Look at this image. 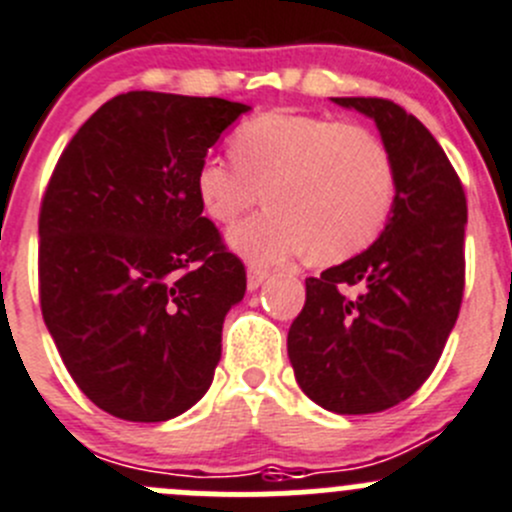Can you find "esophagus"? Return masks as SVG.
I'll return each instance as SVG.
<instances>
[{
    "label": "esophagus",
    "mask_w": 512,
    "mask_h": 512,
    "mask_svg": "<svg viewBox=\"0 0 512 512\" xmlns=\"http://www.w3.org/2000/svg\"><path fill=\"white\" fill-rule=\"evenodd\" d=\"M268 276H271V273H268L266 268L251 266V268H249V278H246V283H249V291H256V288L261 286V283L266 281Z\"/></svg>",
    "instance_id": "esophagus-1"
}]
</instances>
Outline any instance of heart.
<instances>
[{"mask_svg":"<svg viewBox=\"0 0 512 512\" xmlns=\"http://www.w3.org/2000/svg\"><path fill=\"white\" fill-rule=\"evenodd\" d=\"M231 154L234 161H201L196 194L221 226L236 224L266 194L271 209L229 236L256 263L306 251L323 266L346 261L373 244L396 204V161L366 126L268 111L234 131Z\"/></svg>","mask_w":512,"mask_h":512,"instance_id":"1","label":"heart"}]
</instances>
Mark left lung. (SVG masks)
I'll use <instances>...</instances> for the list:
<instances>
[{
  "mask_svg": "<svg viewBox=\"0 0 512 512\" xmlns=\"http://www.w3.org/2000/svg\"><path fill=\"white\" fill-rule=\"evenodd\" d=\"M331 101L376 121L396 161V204L376 244L306 278L288 358L313 403L363 416L398 406L433 373L463 301L468 206L445 151L403 106L376 96Z\"/></svg>",
  "mask_w": 512,
  "mask_h": 512,
  "instance_id": "8db88e82",
  "label": "left lung"
}]
</instances>
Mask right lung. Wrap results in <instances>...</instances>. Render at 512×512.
<instances>
[{
    "mask_svg": "<svg viewBox=\"0 0 512 512\" xmlns=\"http://www.w3.org/2000/svg\"><path fill=\"white\" fill-rule=\"evenodd\" d=\"M249 109L129 91L59 156L39 211V301L74 383L111 416L169 421L214 381L246 271L201 216L196 169Z\"/></svg>",
    "mask_w": 512,
    "mask_h": 512,
    "instance_id": "1",
    "label": "right lung"
}]
</instances>
